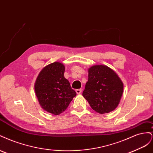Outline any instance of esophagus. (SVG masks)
<instances>
[{
	"label": "esophagus",
	"instance_id": "obj_1",
	"mask_svg": "<svg viewBox=\"0 0 153 153\" xmlns=\"http://www.w3.org/2000/svg\"><path fill=\"white\" fill-rule=\"evenodd\" d=\"M76 94H81V92H82V89H76Z\"/></svg>",
	"mask_w": 153,
	"mask_h": 153
}]
</instances>
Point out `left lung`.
<instances>
[{"mask_svg":"<svg viewBox=\"0 0 153 153\" xmlns=\"http://www.w3.org/2000/svg\"><path fill=\"white\" fill-rule=\"evenodd\" d=\"M82 96L96 112L109 113L117 108L123 93V83L114 70L105 65L91 67Z\"/></svg>","mask_w":153,"mask_h":153,"instance_id":"obj_1","label":"left lung"}]
</instances>
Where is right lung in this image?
Listing matches in <instances>:
<instances>
[{"label":"right lung","mask_w":153,"mask_h":153,"mask_svg":"<svg viewBox=\"0 0 153 153\" xmlns=\"http://www.w3.org/2000/svg\"><path fill=\"white\" fill-rule=\"evenodd\" d=\"M64 71L61 62L50 64L40 71L35 82L36 95L41 108L54 115L65 111L76 95L64 76Z\"/></svg>","instance_id":"obj_1"}]
</instances>
